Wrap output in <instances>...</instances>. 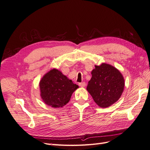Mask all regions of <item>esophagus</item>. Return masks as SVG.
Segmentation results:
<instances>
[{
  "label": "esophagus",
  "instance_id": "1",
  "mask_svg": "<svg viewBox=\"0 0 150 150\" xmlns=\"http://www.w3.org/2000/svg\"><path fill=\"white\" fill-rule=\"evenodd\" d=\"M79 84V86H80V87H82V88H83V87L85 86L86 84L85 82H82V83H80Z\"/></svg>",
  "mask_w": 150,
  "mask_h": 150
}]
</instances>
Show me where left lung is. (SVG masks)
Returning <instances> with one entry per match:
<instances>
[{
  "instance_id": "left-lung-1",
  "label": "left lung",
  "mask_w": 150,
  "mask_h": 150,
  "mask_svg": "<svg viewBox=\"0 0 150 150\" xmlns=\"http://www.w3.org/2000/svg\"><path fill=\"white\" fill-rule=\"evenodd\" d=\"M87 91L101 108L112 105L120 98L125 88V79L120 71L110 64L95 66L91 71Z\"/></svg>"
}]
</instances>
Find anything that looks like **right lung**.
<instances>
[{
  "label": "right lung",
  "instance_id": "1",
  "mask_svg": "<svg viewBox=\"0 0 150 150\" xmlns=\"http://www.w3.org/2000/svg\"><path fill=\"white\" fill-rule=\"evenodd\" d=\"M40 96L47 105L62 107L69 102L71 94L79 88L72 81L57 69H53L45 74L39 83Z\"/></svg>",
  "mask_w": 150,
  "mask_h": 150
}]
</instances>
